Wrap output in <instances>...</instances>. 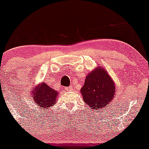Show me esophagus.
<instances>
[{
    "instance_id": "esophagus-1",
    "label": "esophagus",
    "mask_w": 149,
    "mask_h": 149,
    "mask_svg": "<svg viewBox=\"0 0 149 149\" xmlns=\"http://www.w3.org/2000/svg\"><path fill=\"white\" fill-rule=\"evenodd\" d=\"M66 90H67V91H72V90H73V87H67V88H66Z\"/></svg>"
}]
</instances>
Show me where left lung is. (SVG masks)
<instances>
[{"label":"left lung","instance_id":"8db88e82","mask_svg":"<svg viewBox=\"0 0 149 149\" xmlns=\"http://www.w3.org/2000/svg\"><path fill=\"white\" fill-rule=\"evenodd\" d=\"M80 93L90 110H102L114 97L116 84L108 71L100 66L87 75Z\"/></svg>","mask_w":149,"mask_h":149}]
</instances>
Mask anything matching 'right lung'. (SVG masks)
Instances as JSON below:
<instances>
[{
    "mask_svg": "<svg viewBox=\"0 0 149 149\" xmlns=\"http://www.w3.org/2000/svg\"><path fill=\"white\" fill-rule=\"evenodd\" d=\"M31 95L39 108L47 109L56 104L57 98V91L48 86L45 82H42L40 85L36 86L32 90Z\"/></svg>",
    "mask_w": 149,
    "mask_h": 149,
    "instance_id": "right-lung-1",
    "label": "right lung"
}]
</instances>
